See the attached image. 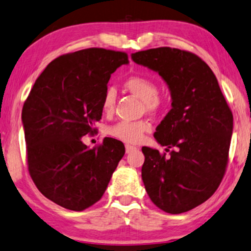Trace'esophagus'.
Listing matches in <instances>:
<instances>
[{
	"instance_id": "1",
	"label": "esophagus",
	"mask_w": 251,
	"mask_h": 251,
	"mask_svg": "<svg viewBox=\"0 0 251 251\" xmlns=\"http://www.w3.org/2000/svg\"><path fill=\"white\" fill-rule=\"evenodd\" d=\"M125 150H126V153H129V152H132V151H134V150H136V147L131 146V145H126Z\"/></svg>"
}]
</instances>
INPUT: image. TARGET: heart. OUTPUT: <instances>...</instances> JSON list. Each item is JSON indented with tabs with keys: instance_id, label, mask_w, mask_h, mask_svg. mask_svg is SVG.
Segmentation results:
<instances>
[{
	"instance_id": "obj_1",
	"label": "heart",
	"mask_w": 251,
	"mask_h": 251,
	"mask_svg": "<svg viewBox=\"0 0 251 251\" xmlns=\"http://www.w3.org/2000/svg\"><path fill=\"white\" fill-rule=\"evenodd\" d=\"M125 87L129 92L135 94L145 102L146 109L149 111H156L162 105L158 98V85L156 81L146 75H132L126 79ZM116 103V92L113 88H108L102 99V110L106 115L112 113ZM150 128L146 120L139 122H122L116 123L108 127V134L117 140L127 143H138L142 140L143 134Z\"/></svg>"
}]
</instances>
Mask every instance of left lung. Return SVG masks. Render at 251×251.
I'll return each instance as SVG.
<instances>
[{"instance_id": "obj_1", "label": "left lung", "mask_w": 251, "mask_h": 251, "mask_svg": "<svg viewBox=\"0 0 251 251\" xmlns=\"http://www.w3.org/2000/svg\"><path fill=\"white\" fill-rule=\"evenodd\" d=\"M158 73L171 93V110L157 126L166 158L143 147L142 180L153 204L178 215L202 204L222 182L228 160L233 115L212 70L199 56L170 47L132 53Z\"/></svg>"}]
</instances>
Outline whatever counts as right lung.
<instances>
[{
    "mask_svg": "<svg viewBox=\"0 0 251 251\" xmlns=\"http://www.w3.org/2000/svg\"><path fill=\"white\" fill-rule=\"evenodd\" d=\"M127 53L89 48L53 59L35 80L24 103L28 171L38 189L63 208L82 211L102 198L125 153L123 142L103 139L88 148L110 76Z\"/></svg>",
    "mask_w": 251,
    "mask_h": 251,
    "instance_id": "right-lung-1",
    "label": "right lung"
}]
</instances>
